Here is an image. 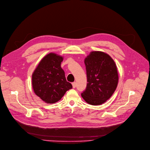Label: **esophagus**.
Returning <instances> with one entry per match:
<instances>
[{
    "label": "esophagus",
    "instance_id": "34e87169",
    "mask_svg": "<svg viewBox=\"0 0 150 150\" xmlns=\"http://www.w3.org/2000/svg\"><path fill=\"white\" fill-rule=\"evenodd\" d=\"M72 85H73V88H76V82H73L72 83Z\"/></svg>",
    "mask_w": 150,
    "mask_h": 150
}]
</instances>
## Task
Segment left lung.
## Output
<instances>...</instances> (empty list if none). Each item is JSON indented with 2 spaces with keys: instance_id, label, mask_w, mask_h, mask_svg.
<instances>
[{
  "instance_id": "1",
  "label": "left lung",
  "mask_w": 150,
  "mask_h": 150,
  "mask_svg": "<svg viewBox=\"0 0 150 150\" xmlns=\"http://www.w3.org/2000/svg\"><path fill=\"white\" fill-rule=\"evenodd\" d=\"M87 71L86 89L81 96L91 105H101L115 91L118 74L115 62L108 54L93 51L85 59Z\"/></svg>"
}]
</instances>
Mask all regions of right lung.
Returning <instances> with one entry per match:
<instances>
[{"label": "right lung", "mask_w": 150, "mask_h": 150, "mask_svg": "<svg viewBox=\"0 0 150 150\" xmlns=\"http://www.w3.org/2000/svg\"><path fill=\"white\" fill-rule=\"evenodd\" d=\"M63 57L55 53L45 56L38 63L32 76L35 93L47 104L60 100L72 85L67 81L65 72L61 68Z\"/></svg>", "instance_id": "add662e5"}]
</instances>
